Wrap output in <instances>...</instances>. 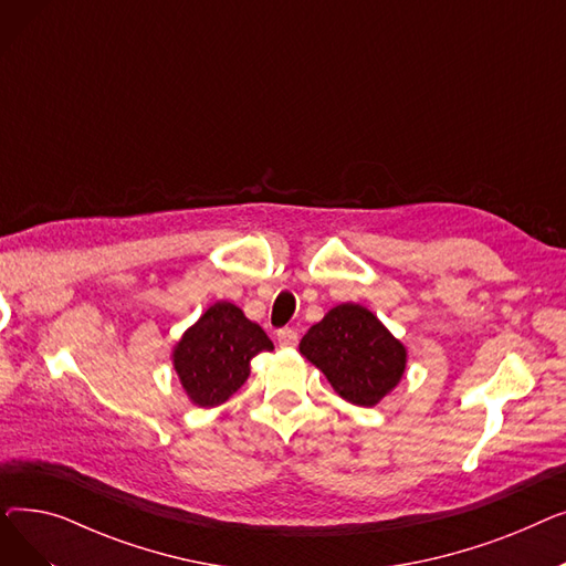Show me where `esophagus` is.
I'll return each mask as SVG.
<instances>
[{
    "instance_id": "obj_1",
    "label": "esophagus",
    "mask_w": 566,
    "mask_h": 566,
    "mask_svg": "<svg viewBox=\"0 0 566 566\" xmlns=\"http://www.w3.org/2000/svg\"><path fill=\"white\" fill-rule=\"evenodd\" d=\"M277 344H280L282 348H293V346H298V333L291 331V328L280 331V333H277Z\"/></svg>"
}]
</instances>
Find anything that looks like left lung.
I'll return each instance as SVG.
<instances>
[{
	"label": "left lung",
	"instance_id": "1",
	"mask_svg": "<svg viewBox=\"0 0 566 566\" xmlns=\"http://www.w3.org/2000/svg\"><path fill=\"white\" fill-rule=\"evenodd\" d=\"M307 358L348 403L374 408L403 378L408 348L358 303H342L301 339Z\"/></svg>",
	"mask_w": 566,
	"mask_h": 566
}]
</instances>
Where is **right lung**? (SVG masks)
<instances>
[{"label": "right lung", "mask_w": 566, "mask_h": 566, "mask_svg": "<svg viewBox=\"0 0 566 566\" xmlns=\"http://www.w3.org/2000/svg\"><path fill=\"white\" fill-rule=\"evenodd\" d=\"M273 348L241 307L216 303L174 344L171 367L190 403L216 408L248 380L254 355Z\"/></svg>", "instance_id": "add662e5"}]
</instances>
